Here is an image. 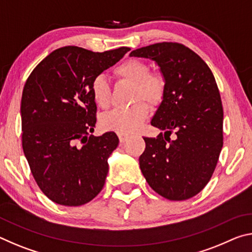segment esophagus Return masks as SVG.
I'll list each match as a JSON object with an SVG mask.
<instances>
[{
	"instance_id": "obj_1",
	"label": "esophagus",
	"mask_w": 252,
	"mask_h": 252,
	"mask_svg": "<svg viewBox=\"0 0 252 252\" xmlns=\"http://www.w3.org/2000/svg\"><path fill=\"white\" fill-rule=\"evenodd\" d=\"M119 140H120V142H121V143H125V142L126 141V140H127V136L120 134V135H119Z\"/></svg>"
}]
</instances>
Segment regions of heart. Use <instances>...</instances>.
<instances>
[{
	"label": "heart",
	"mask_w": 252,
	"mask_h": 252,
	"mask_svg": "<svg viewBox=\"0 0 252 252\" xmlns=\"http://www.w3.org/2000/svg\"><path fill=\"white\" fill-rule=\"evenodd\" d=\"M118 79L134 84L133 106L114 109L101 118V126L104 130L119 134H131L142 126L150 112L148 103L156 106L163 101L167 91V80L160 72H150V65L140 59H127L113 71ZM93 101L101 109H106L111 103V90L104 76L97 75L91 83Z\"/></svg>",
	"instance_id": "obj_1"
}]
</instances>
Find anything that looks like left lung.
I'll return each mask as SVG.
<instances>
[{
    "instance_id": "left-lung-1",
    "label": "left lung",
    "mask_w": 252,
    "mask_h": 252,
    "mask_svg": "<svg viewBox=\"0 0 252 252\" xmlns=\"http://www.w3.org/2000/svg\"><path fill=\"white\" fill-rule=\"evenodd\" d=\"M130 57L156 61L167 80L165 96L151 121L165 132L143 138L140 169L163 198H192L211 179L223 146V109L215 76L197 53L176 42L136 49Z\"/></svg>"
}]
</instances>
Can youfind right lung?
Masks as SVG:
<instances>
[{"label":"right lung","instance_id":"obj_1","mask_svg":"<svg viewBox=\"0 0 252 252\" xmlns=\"http://www.w3.org/2000/svg\"><path fill=\"white\" fill-rule=\"evenodd\" d=\"M129 48L92 52L64 46L50 53L25 82L21 100L22 147L34 180L53 202L78 207L94 199L118 147L114 132L90 134L96 123L91 83Z\"/></svg>","mask_w":252,"mask_h":252}]
</instances>
